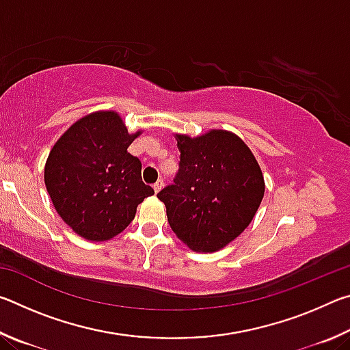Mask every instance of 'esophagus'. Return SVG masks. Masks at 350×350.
Here are the masks:
<instances>
[{"instance_id":"34e87169","label":"esophagus","mask_w":350,"mask_h":350,"mask_svg":"<svg viewBox=\"0 0 350 350\" xmlns=\"http://www.w3.org/2000/svg\"><path fill=\"white\" fill-rule=\"evenodd\" d=\"M162 187H163V180L162 179H159L156 183H154V185H152V188H154V191H156V193H159V191H161V189H162Z\"/></svg>"}]
</instances>
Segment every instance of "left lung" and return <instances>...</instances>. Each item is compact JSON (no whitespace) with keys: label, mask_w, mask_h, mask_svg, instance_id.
I'll use <instances>...</instances> for the list:
<instances>
[{"label":"left lung","mask_w":350,"mask_h":350,"mask_svg":"<svg viewBox=\"0 0 350 350\" xmlns=\"http://www.w3.org/2000/svg\"><path fill=\"white\" fill-rule=\"evenodd\" d=\"M177 148L174 183L157 194L170 227L193 250H221L256 215L265 189L259 165L238 135L222 129L177 135Z\"/></svg>","instance_id":"left-lung-1"}]
</instances>
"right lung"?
<instances>
[{
    "label": "right lung",
    "mask_w": 350,
    "mask_h": 350,
    "mask_svg": "<svg viewBox=\"0 0 350 350\" xmlns=\"http://www.w3.org/2000/svg\"><path fill=\"white\" fill-rule=\"evenodd\" d=\"M120 116L98 111L80 118L52 148L44 183L55 210L81 238L108 241L123 232L154 189L142 180V162L128 152Z\"/></svg>",
    "instance_id": "add662e5"
}]
</instances>
